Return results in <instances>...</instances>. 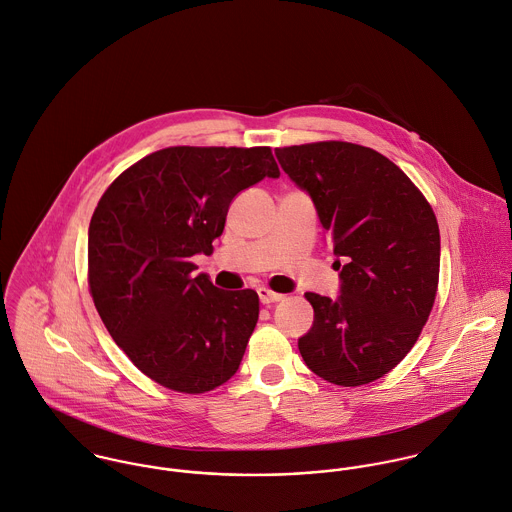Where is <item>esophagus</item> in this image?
<instances>
[{"mask_svg":"<svg viewBox=\"0 0 512 512\" xmlns=\"http://www.w3.org/2000/svg\"><path fill=\"white\" fill-rule=\"evenodd\" d=\"M258 298L262 304H274V302H280L284 296L282 294H276L268 288H258Z\"/></svg>","mask_w":512,"mask_h":512,"instance_id":"esophagus-1","label":"esophagus"}]
</instances>
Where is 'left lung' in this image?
I'll return each instance as SVG.
<instances>
[{
	"label": "left lung",
	"mask_w": 512,
	"mask_h": 512,
	"mask_svg": "<svg viewBox=\"0 0 512 512\" xmlns=\"http://www.w3.org/2000/svg\"><path fill=\"white\" fill-rule=\"evenodd\" d=\"M276 159L312 198L340 270L336 298L306 294L314 324L298 349L330 383L375 381L409 353L431 314L437 218L409 176L373 149L328 141L276 149Z\"/></svg>",
	"instance_id": "1"
}]
</instances>
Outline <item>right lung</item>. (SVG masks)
Masks as SVG:
<instances>
[{
	"label": "right lung",
	"mask_w": 512,
	"mask_h": 512,
	"mask_svg": "<svg viewBox=\"0 0 512 512\" xmlns=\"http://www.w3.org/2000/svg\"><path fill=\"white\" fill-rule=\"evenodd\" d=\"M280 169L270 147H171L123 172L89 224V288L111 338L157 383L204 393L240 367L258 322L254 290L194 274L232 200Z\"/></svg>",
	"instance_id": "1"
}]
</instances>
